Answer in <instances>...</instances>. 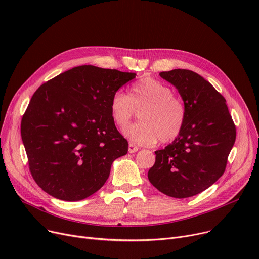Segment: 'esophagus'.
<instances>
[{
    "label": "esophagus",
    "mask_w": 259,
    "mask_h": 259,
    "mask_svg": "<svg viewBox=\"0 0 259 259\" xmlns=\"http://www.w3.org/2000/svg\"><path fill=\"white\" fill-rule=\"evenodd\" d=\"M139 150H140L139 147H137V146L133 145V144H129V147H128L129 153H135V152H138Z\"/></svg>",
    "instance_id": "esophagus-1"
}]
</instances>
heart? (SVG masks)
Here are the masks:
<instances>
[{
    "mask_svg": "<svg viewBox=\"0 0 259 259\" xmlns=\"http://www.w3.org/2000/svg\"><path fill=\"white\" fill-rule=\"evenodd\" d=\"M141 111L142 122L126 129L125 137L134 144L150 145L158 140L169 143L183 130L186 110L180 99L166 84L152 77L135 83L129 95L116 91L110 101V113L114 124L125 129L135 114Z\"/></svg>",
    "mask_w": 259,
    "mask_h": 259,
    "instance_id": "obj_1",
    "label": "heart"
}]
</instances>
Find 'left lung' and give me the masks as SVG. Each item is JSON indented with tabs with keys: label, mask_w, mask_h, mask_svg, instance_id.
Returning a JSON list of instances; mask_svg holds the SVG:
<instances>
[{
	"label": "left lung",
	"mask_w": 259,
	"mask_h": 259,
	"mask_svg": "<svg viewBox=\"0 0 259 259\" xmlns=\"http://www.w3.org/2000/svg\"><path fill=\"white\" fill-rule=\"evenodd\" d=\"M159 75L179 90L186 118L179 137L155 151L148 179L168 196L191 197L224 174L236 139L235 125L225 98L196 72L173 69Z\"/></svg>",
	"instance_id": "left-lung-1"
}]
</instances>
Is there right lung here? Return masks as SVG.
I'll list each match as a JSON object with an SVG mask.
<instances>
[{"instance_id": "obj_1", "label": "right lung", "mask_w": 259, "mask_h": 259, "mask_svg": "<svg viewBox=\"0 0 259 259\" xmlns=\"http://www.w3.org/2000/svg\"><path fill=\"white\" fill-rule=\"evenodd\" d=\"M137 73L83 65L48 80L32 95L21 122L31 175L67 201L100 190L112 162L128 152L110 113L112 95Z\"/></svg>"}]
</instances>
